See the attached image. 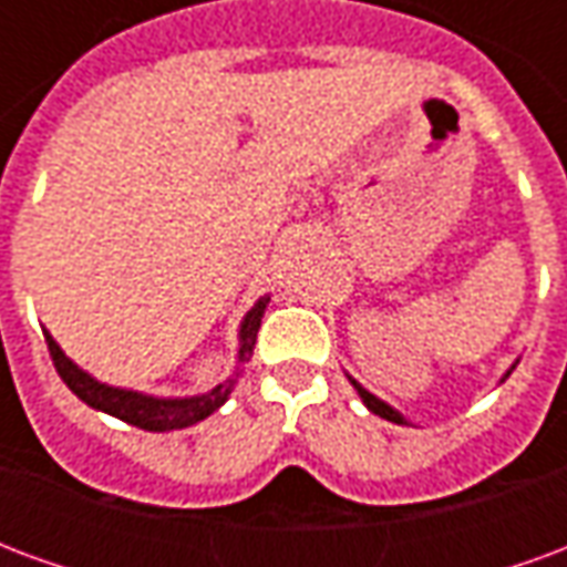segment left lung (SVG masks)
<instances>
[{
  "label": "left lung",
  "mask_w": 567,
  "mask_h": 567,
  "mask_svg": "<svg viewBox=\"0 0 567 567\" xmlns=\"http://www.w3.org/2000/svg\"><path fill=\"white\" fill-rule=\"evenodd\" d=\"M352 385H355L358 394H361V401L368 404V410H373L377 416L389 419V422H398V425H404V419L398 416V413H394V410H392V406H389V404H382V401H380V398H377V394H370L368 389H361V385H358L355 380H352Z\"/></svg>",
  "instance_id": "left-lung-1"
}]
</instances>
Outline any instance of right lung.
Wrapping results in <instances>:
<instances>
[{
	"label": "right lung",
	"instance_id": "1",
	"mask_svg": "<svg viewBox=\"0 0 567 567\" xmlns=\"http://www.w3.org/2000/svg\"><path fill=\"white\" fill-rule=\"evenodd\" d=\"M264 307H267V297L258 300V307L251 309L246 316V321H243V331H239V340H243V346H239V361H246V358L251 355V349H255ZM44 343H48V352H51V361H54L60 380L66 382L69 389H72V394H79L81 401L87 406H93V410H103L109 416H117L121 422L142 427V431H175V427L197 425L199 419L212 416V413L227 401V394H230L236 377H239V373H234L230 380H224L221 385H215L212 392L197 394V398L163 401V398L124 392V389H112V385L96 382L60 352V346L54 343V337L48 331H44Z\"/></svg>",
	"mask_w": 567,
	"mask_h": 567
}]
</instances>
